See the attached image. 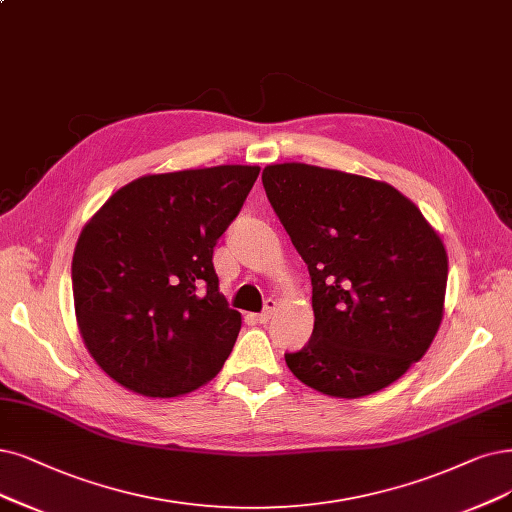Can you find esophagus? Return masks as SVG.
Returning <instances> with one entry per match:
<instances>
[{
  "label": "esophagus",
  "mask_w": 512,
  "mask_h": 512,
  "mask_svg": "<svg viewBox=\"0 0 512 512\" xmlns=\"http://www.w3.org/2000/svg\"><path fill=\"white\" fill-rule=\"evenodd\" d=\"M276 306H278V304H276L274 299H266V306H263V312H259V314H257V320H259L261 325H266L268 320L272 318V314L276 312Z\"/></svg>",
  "instance_id": "obj_1"
}]
</instances>
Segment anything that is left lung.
Listing matches in <instances>:
<instances>
[{
	"label": "left lung",
	"mask_w": 512,
	"mask_h": 512,
	"mask_svg": "<svg viewBox=\"0 0 512 512\" xmlns=\"http://www.w3.org/2000/svg\"><path fill=\"white\" fill-rule=\"evenodd\" d=\"M261 181L312 278L314 331L287 367L337 399L390 386L441 327L443 240L384 181L301 162L270 164Z\"/></svg>",
	"instance_id": "1"
}]
</instances>
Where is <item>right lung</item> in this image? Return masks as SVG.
<instances>
[{
    "instance_id": "1",
    "label": "right lung",
    "mask_w": 512,
    "mask_h": 512,
    "mask_svg": "<svg viewBox=\"0 0 512 512\" xmlns=\"http://www.w3.org/2000/svg\"><path fill=\"white\" fill-rule=\"evenodd\" d=\"M257 175L242 164L145 175L84 225L71 261L75 318L113 382L170 399L221 371L242 318L219 293L213 249Z\"/></svg>"
}]
</instances>
